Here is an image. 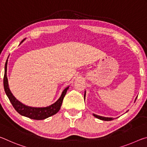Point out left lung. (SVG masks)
I'll return each instance as SVG.
<instances>
[{
    "label": "left lung",
    "mask_w": 147,
    "mask_h": 147,
    "mask_svg": "<svg viewBox=\"0 0 147 147\" xmlns=\"http://www.w3.org/2000/svg\"><path fill=\"white\" fill-rule=\"evenodd\" d=\"M85 96H86V91H85V94H84V98H85ZM137 98H138V96H137L136 99H135L134 102L136 101ZM128 111H127L126 112H128ZM93 115H94V117L97 118V119H100V120H102V121H113V120L114 119L113 118H112V117H102V116H99V115H95V114H93Z\"/></svg>",
    "instance_id": "left-lung-1"
}]
</instances>
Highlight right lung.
<instances>
[{
	"mask_svg": "<svg viewBox=\"0 0 147 147\" xmlns=\"http://www.w3.org/2000/svg\"><path fill=\"white\" fill-rule=\"evenodd\" d=\"M23 40L21 41L20 44L23 42ZM19 44V45H20ZM7 65H8V59L6 62L5 67H4V88L5 90L6 94L8 96L9 101L11 104H12L14 109L16 110V111L18 113L20 114L22 116L29 118L31 119L34 120H44L47 119V118L51 117L53 115L57 113L61 109L62 101L66 95L67 90H68L69 86H67L64 88L61 94V96L58 99L56 102L53 103V104L49 105L47 107H30L28 106L23 104V103L16 99V98L11 93L10 89L9 88L8 85V80L7 78Z\"/></svg>",
	"mask_w": 147,
	"mask_h": 147,
	"instance_id": "obj_1",
	"label": "right lung"
}]
</instances>
